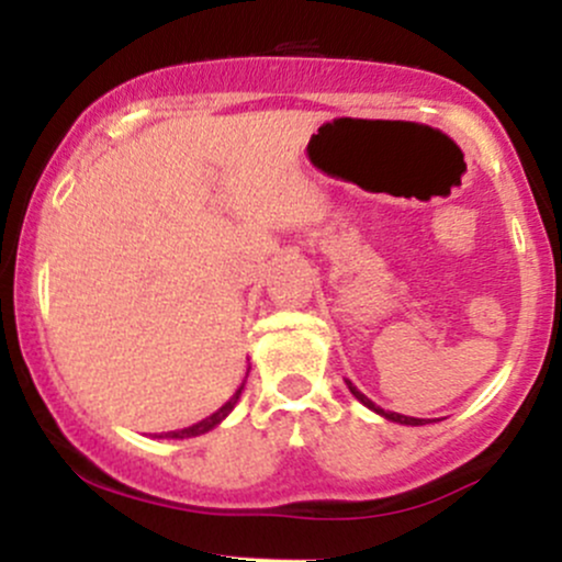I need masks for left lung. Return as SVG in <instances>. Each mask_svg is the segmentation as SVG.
<instances>
[{
  "instance_id": "1",
  "label": "left lung",
  "mask_w": 562,
  "mask_h": 562,
  "mask_svg": "<svg viewBox=\"0 0 562 562\" xmlns=\"http://www.w3.org/2000/svg\"><path fill=\"white\" fill-rule=\"evenodd\" d=\"M346 385H348V391L353 393V396L359 398V402H362L364 406H370L372 412H378L380 417H385V420H391V423H402V425H425L428 420H420V417H406V415H398V412H385V409H380V406H375V402H370V398L364 396L362 391L357 389V385L351 383V380H346Z\"/></svg>"
}]
</instances>
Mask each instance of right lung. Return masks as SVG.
Listing matches in <instances>:
<instances>
[{
  "mask_svg": "<svg viewBox=\"0 0 562 562\" xmlns=\"http://www.w3.org/2000/svg\"><path fill=\"white\" fill-rule=\"evenodd\" d=\"M248 370H250V367H248ZM245 378H248V372H245ZM243 389H245V380H243V383H240V389H237L235 393H232V398H229L227 404L222 406V409H216L214 415H211V417H205V420H200V423H195V425H190V428H182V430H171V434H166V438H192V436H200V434H209L211 428H216V425L222 423L224 417H227L232 409H235V404H237V398H240ZM158 438H164V436H158Z\"/></svg>",
  "mask_w": 562,
  "mask_h": 562,
  "instance_id": "right-lung-1",
  "label": "right lung"
}]
</instances>
